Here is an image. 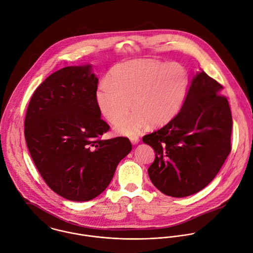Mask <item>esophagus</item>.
Here are the masks:
<instances>
[{
	"instance_id": "obj_1",
	"label": "esophagus",
	"mask_w": 253,
	"mask_h": 253,
	"mask_svg": "<svg viewBox=\"0 0 253 253\" xmlns=\"http://www.w3.org/2000/svg\"><path fill=\"white\" fill-rule=\"evenodd\" d=\"M130 141L133 145H137L140 142V138L138 136H133V137H130Z\"/></svg>"
}]
</instances>
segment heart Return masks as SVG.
I'll return each instance as SVG.
<instances>
[{"mask_svg":"<svg viewBox=\"0 0 253 253\" xmlns=\"http://www.w3.org/2000/svg\"><path fill=\"white\" fill-rule=\"evenodd\" d=\"M188 75L177 63L133 60L112 69L108 81L96 89V101L103 116L117 130L133 137L149 123L163 126L179 111L188 91Z\"/></svg>","mask_w":253,"mask_h":253,"instance_id":"obj_1","label":"heart"}]
</instances>
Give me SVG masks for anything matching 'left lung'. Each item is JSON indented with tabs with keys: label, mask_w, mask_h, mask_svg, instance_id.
I'll list each match as a JSON object with an SVG mask.
<instances>
[{
	"label": "left lung",
	"mask_w": 253,
	"mask_h": 253,
	"mask_svg": "<svg viewBox=\"0 0 253 253\" xmlns=\"http://www.w3.org/2000/svg\"><path fill=\"white\" fill-rule=\"evenodd\" d=\"M222 88L204 71L198 73L177 115L143 137L156 153L149 176L164 194L181 198L199 192L231 153L233 118Z\"/></svg>",
	"instance_id": "obj_1"
}]
</instances>
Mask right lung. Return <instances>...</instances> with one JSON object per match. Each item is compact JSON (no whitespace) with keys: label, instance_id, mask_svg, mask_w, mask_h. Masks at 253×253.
Masks as SVG:
<instances>
[{"label":"right lung","instance_id":"1","mask_svg":"<svg viewBox=\"0 0 253 253\" xmlns=\"http://www.w3.org/2000/svg\"><path fill=\"white\" fill-rule=\"evenodd\" d=\"M97 84L90 65L63 68L35 89L25 114L24 137L36 169L71 201L102 193L132 150L128 138L102 139L110 127L100 118Z\"/></svg>","mask_w":253,"mask_h":253}]
</instances>
